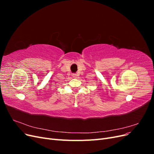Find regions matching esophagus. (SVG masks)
<instances>
[{
	"label": "esophagus",
	"instance_id": "1",
	"mask_svg": "<svg viewBox=\"0 0 154 154\" xmlns=\"http://www.w3.org/2000/svg\"><path fill=\"white\" fill-rule=\"evenodd\" d=\"M72 77H74V78H76V77H77L76 74H75V73H72Z\"/></svg>",
	"mask_w": 154,
	"mask_h": 154
}]
</instances>
